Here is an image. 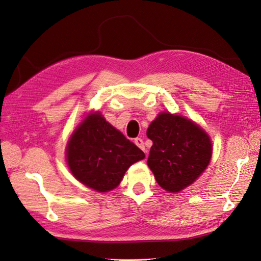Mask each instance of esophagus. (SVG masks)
I'll list each match as a JSON object with an SVG mask.
<instances>
[{"label": "esophagus", "instance_id": "34e87169", "mask_svg": "<svg viewBox=\"0 0 261 261\" xmlns=\"http://www.w3.org/2000/svg\"><path fill=\"white\" fill-rule=\"evenodd\" d=\"M135 143H136L137 147H139V148H140L141 150H143L144 152H145V151H147V150H145L144 143H143V140H142L141 138H136V139H135Z\"/></svg>", "mask_w": 261, "mask_h": 261}]
</instances>
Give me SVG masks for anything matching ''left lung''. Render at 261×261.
<instances>
[{
    "label": "left lung",
    "instance_id": "left-lung-1",
    "mask_svg": "<svg viewBox=\"0 0 261 261\" xmlns=\"http://www.w3.org/2000/svg\"><path fill=\"white\" fill-rule=\"evenodd\" d=\"M153 144L148 166L156 182L169 192H179L195 182L208 167L213 144L205 131L179 114L162 112L147 130Z\"/></svg>",
    "mask_w": 261,
    "mask_h": 261
}]
</instances>
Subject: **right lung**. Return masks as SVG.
I'll return each mask as SVG.
<instances>
[{
    "mask_svg": "<svg viewBox=\"0 0 261 261\" xmlns=\"http://www.w3.org/2000/svg\"><path fill=\"white\" fill-rule=\"evenodd\" d=\"M144 156L100 112L84 118L66 144V162L72 174L98 192L117 188L129 167Z\"/></svg>",
    "mask_w": 261,
    "mask_h": 261,
    "instance_id": "obj_1",
    "label": "right lung"
}]
</instances>
